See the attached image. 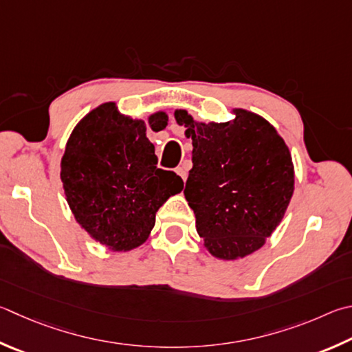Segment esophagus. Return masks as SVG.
I'll use <instances>...</instances> for the list:
<instances>
[{
  "instance_id": "obj_1",
  "label": "esophagus",
  "mask_w": 352,
  "mask_h": 352,
  "mask_svg": "<svg viewBox=\"0 0 352 352\" xmlns=\"http://www.w3.org/2000/svg\"><path fill=\"white\" fill-rule=\"evenodd\" d=\"M175 172H177V174L178 175H180L182 177V180L184 182V180H186V178H188V172H186V168H184V164H182V166H178V168L175 169Z\"/></svg>"
}]
</instances>
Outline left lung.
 I'll use <instances>...</instances> for the list:
<instances>
[{
    "instance_id": "obj_1",
    "label": "left lung",
    "mask_w": 352,
    "mask_h": 352,
    "mask_svg": "<svg viewBox=\"0 0 352 352\" xmlns=\"http://www.w3.org/2000/svg\"><path fill=\"white\" fill-rule=\"evenodd\" d=\"M226 123H203L177 109L192 140V169L184 197L210 255L239 260L265 245L294 194V163L276 127L260 115L232 109Z\"/></svg>"
}]
</instances>
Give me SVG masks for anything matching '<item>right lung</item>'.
<instances>
[{"instance_id":"obj_1","label":"right lung","mask_w":352,"mask_h":352,"mask_svg":"<svg viewBox=\"0 0 352 352\" xmlns=\"http://www.w3.org/2000/svg\"><path fill=\"white\" fill-rule=\"evenodd\" d=\"M154 132L168 126V113L148 117ZM144 120L132 118L107 101L82 117L61 158L63 189L75 221L112 252H127L148 240L157 210L180 194L183 180L157 168Z\"/></svg>"}]
</instances>
